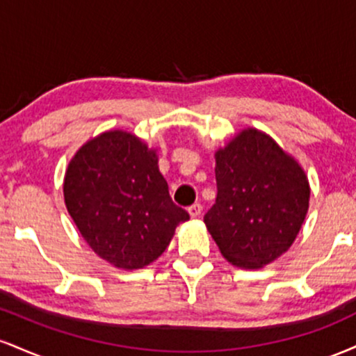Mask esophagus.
I'll return each instance as SVG.
<instances>
[{
  "instance_id": "34e87169",
  "label": "esophagus",
  "mask_w": 356,
  "mask_h": 356,
  "mask_svg": "<svg viewBox=\"0 0 356 356\" xmlns=\"http://www.w3.org/2000/svg\"><path fill=\"white\" fill-rule=\"evenodd\" d=\"M187 212H189V216L192 219L199 218V216H201V212H202V206H201V204H192L189 209H187Z\"/></svg>"
}]
</instances>
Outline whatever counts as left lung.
<instances>
[{"label":"left lung","instance_id":"8db88e82","mask_svg":"<svg viewBox=\"0 0 356 356\" xmlns=\"http://www.w3.org/2000/svg\"><path fill=\"white\" fill-rule=\"evenodd\" d=\"M214 157L218 197L204 216L207 231L232 266H266L291 248L305 222L309 182L303 167L252 127Z\"/></svg>","mask_w":356,"mask_h":356}]
</instances>
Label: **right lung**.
<instances>
[{"mask_svg":"<svg viewBox=\"0 0 356 356\" xmlns=\"http://www.w3.org/2000/svg\"><path fill=\"white\" fill-rule=\"evenodd\" d=\"M65 206L97 256L118 269L154 263L189 219L169 195L157 149L127 130L90 138L68 162Z\"/></svg>","mask_w":356,"mask_h":356,"instance_id":"right-lung-1","label":"right lung"}]
</instances>
